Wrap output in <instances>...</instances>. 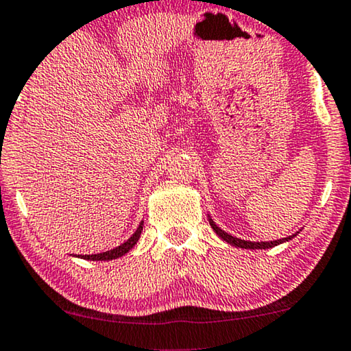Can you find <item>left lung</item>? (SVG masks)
Here are the masks:
<instances>
[{
    "instance_id": "1",
    "label": "left lung",
    "mask_w": 351,
    "mask_h": 351,
    "mask_svg": "<svg viewBox=\"0 0 351 351\" xmlns=\"http://www.w3.org/2000/svg\"><path fill=\"white\" fill-rule=\"evenodd\" d=\"M208 221H210V226L211 229H213L216 234H218L221 239L226 240L227 243H230L232 246H237V248H243V250H269V248H274L276 245H281V243H286V241L293 240L295 235L299 234V232H294L293 235L289 237H285V239H280V240H272V241H251V240H241L239 237H234L230 234H227L226 230L221 229V227L215 223L213 219H211V216L208 215Z\"/></svg>"
}]
</instances>
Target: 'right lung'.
<instances>
[{
	"label": "right lung",
	"instance_id": "obj_1",
	"mask_svg": "<svg viewBox=\"0 0 351 351\" xmlns=\"http://www.w3.org/2000/svg\"><path fill=\"white\" fill-rule=\"evenodd\" d=\"M143 224H145V221H141L140 226L136 227V230L133 232L130 239H128L127 241H124V243H122V245L116 246V248L108 250V251H105V253H97V254H77L76 258L87 259V261H112V259L121 258V256L127 254L128 251H130L133 246L136 245V241L140 240V235H141V230H143Z\"/></svg>",
	"mask_w": 351,
	"mask_h": 351
}]
</instances>
